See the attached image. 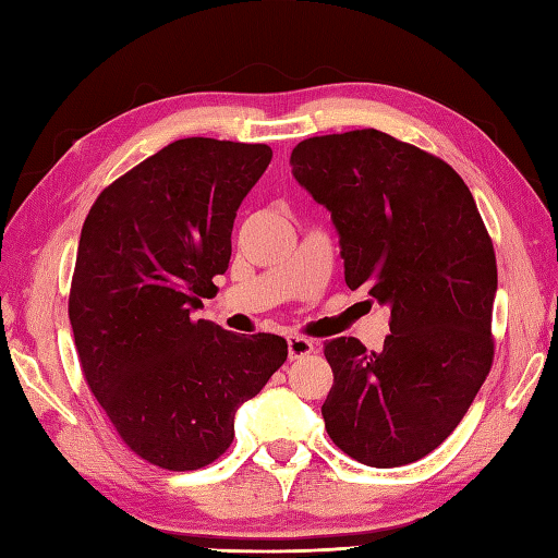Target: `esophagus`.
<instances>
[{
    "mask_svg": "<svg viewBox=\"0 0 558 558\" xmlns=\"http://www.w3.org/2000/svg\"><path fill=\"white\" fill-rule=\"evenodd\" d=\"M315 352V343L303 336H289V360H303Z\"/></svg>",
    "mask_w": 558,
    "mask_h": 558,
    "instance_id": "1",
    "label": "esophagus"
}]
</instances>
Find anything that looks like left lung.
Masks as SVG:
<instances>
[{"label":"left lung","mask_w":558,"mask_h":558,"mask_svg":"<svg viewBox=\"0 0 558 558\" xmlns=\"http://www.w3.org/2000/svg\"><path fill=\"white\" fill-rule=\"evenodd\" d=\"M291 166L331 210L348 289L390 307L381 352L345 336L324 343L326 433L360 464H412L450 436L490 374L493 239L454 168L386 132L303 140Z\"/></svg>","instance_id":"1"}]
</instances>
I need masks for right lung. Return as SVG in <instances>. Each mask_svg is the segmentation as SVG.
Segmentation results:
<instances>
[{"label":"right lung","instance_id":"right-lung-1","mask_svg":"<svg viewBox=\"0 0 558 558\" xmlns=\"http://www.w3.org/2000/svg\"><path fill=\"white\" fill-rule=\"evenodd\" d=\"M267 144L177 140L108 184L80 234L68 317L83 376L120 440L168 471H196L234 440L289 343L194 319L225 275L241 201Z\"/></svg>","mask_w":558,"mask_h":558}]
</instances>
